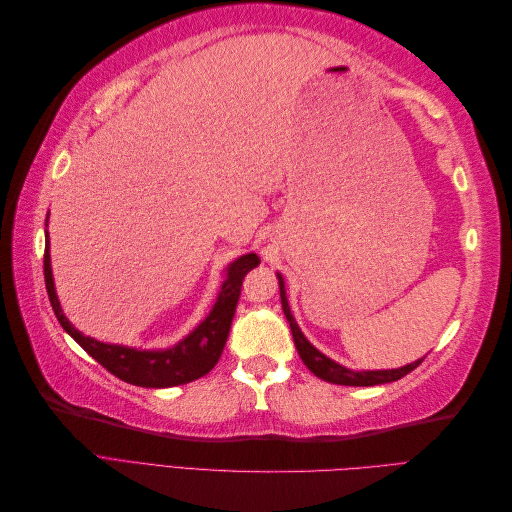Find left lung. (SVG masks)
Returning a JSON list of instances; mask_svg holds the SVG:
<instances>
[{"mask_svg": "<svg viewBox=\"0 0 512 512\" xmlns=\"http://www.w3.org/2000/svg\"><path fill=\"white\" fill-rule=\"evenodd\" d=\"M277 280H280V297H282V307L286 320L290 324L292 331V339L294 346H297V352L303 359V363L307 365V369L312 371L314 376H318L324 382H333V384H344V386H374V384H386V382H395L399 378H404L406 374H410L412 369H416L418 365L423 363V359H418L410 365H404L399 369H378V371H352L344 365H339L335 361H331L329 356H324L320 350H316L312 344L307 342V337L301 333L297 320H294L290 305L286 299V288H284V277L277 273Z\"/></svg>", "mask_w": 512, "mask_h": 512, "instance_id": "1", "label": "left lung"}]
</instances>
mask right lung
<instances>
[{
  "instance_id": "add662e5",
  "label": "right lung",
  "mask_w": 512,
  "mask_h": 512,
  "mask_svg": "<svg viewBox=\"0 0 512 512\" xmlns=\"http://www.w3.org/2000/svg\"><path fill=\"white\" fill-rule=\"evenodd\" d=\"M44 237V284L59 324L76 344L89 356H94L113 376L128 384L145 386V389H168V386L188 384L209 374L215 363L220 361V354L226 346L232 316H235L239 303L243 277L247 271L258 267L260 262L256 254H245L232 262L226 269V280L209 316L188 337H183L177 346L166 350H138L117 344H102L98 339L87 337L72 327L70 320L64 316V309H61L55 292L49 254V230H46Z\"/></svg>"
}]
</instances>
